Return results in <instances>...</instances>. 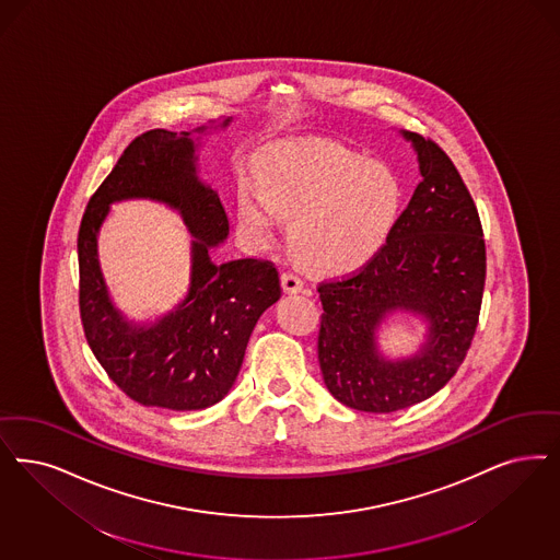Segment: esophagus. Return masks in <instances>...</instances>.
Returning a JSON list of instances; mask_svg holds the SVG:
<instances>
[{
	"label": "esophagus",
	"instance_id": "34e87169",
	"mask_svg": "<svg viewBox=\"0 0 560 560\" xmlns=\"http://www.w3.org/2000/svg\"><path fill=\"white\" fill-rule=\"evenodd\" d=\"M281 285H283V291H288V293H300L304 290V279L293 270H285L281 275Z\"/></svg>",
	"mask_w": 560,
	"mask_h": 560
}]
</instances>
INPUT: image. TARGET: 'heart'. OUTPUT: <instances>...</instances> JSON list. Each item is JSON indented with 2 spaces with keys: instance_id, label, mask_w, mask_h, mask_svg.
Segmentation results:
<instances>
[{
  "instance_id": "b5f03b06",
  "label": "heart",
  "mask_w": 560,
  "mask_h": 560,
  "mask_svg": "<svg viewBox=\"0 0 560 560\" xmlns=\"http://www.w3.org/2000/svg\"><path fill=\"white\" fill-rule=\"evenodd\" d=\"M262 190L244 184L242 219L270 233L279 214L291 221V244L316 270L343 272L370 260L385 244L399 207L401 186L385 165L330 144H290L270 154Z\"/></svg>"
}]
</instances>
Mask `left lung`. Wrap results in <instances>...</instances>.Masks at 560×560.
<instances>
[{
  "label": "left lung",
  "mask_w": 560,
  "mask_h": 560,
  "mask_svg": "<svg viewBox=\"0 0 560 560\" xmlns=\"http://www.w3.org/2000/svg\"><path fill=\"white\" fill-rule=\"evenodd\" d=\"M404 136L424 179L381 250L318 285L325 385L343 406L372 413L416 406L455 376L476 335L486 281L482 223L462 175L434 140ZM393 311L429 323L421 351L395 363L375 348V328Z\"/></svg>",
  "instance_id": "left-lung-1"
}]
</instances>
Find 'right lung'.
Instances as JSON below:
<instances>
[{
    "instance_id": "obj_1",
    "label": "right lung",
    "mask_w": 560,
    "mask_h": 560,
    "mask_svg": "<svg viewBox=\"0 0 560 560\" xmlns=\"http://www.w3.org/2000/svg\"><path fill=\"white\" fill-rule=\"evenodd\" d=\"M196 159L190 132L156 128L136 136L91 196L78 232L80 320L98 364L140 406L174 411L205 409L230 393L260 314L281 298L269 260L212 262L209 250L228 237L230 221L217 192L198 179ZM126 197L170 203L195 235L189 295L153 326L120 316L97 267V230L108 205Z\"/></svg>"
}]
</instances>
